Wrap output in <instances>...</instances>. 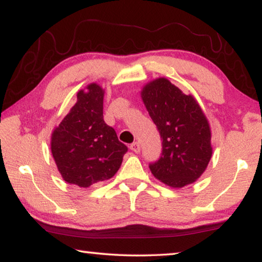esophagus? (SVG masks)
<instances>
[{
	"instance_id": "34e87169",
	"label": "esophagus",
	"mask_w": 262,
	"mask_h": 262,
	"mask_svg": "<svg viewBox=\"0 0 262 262\" xmlns=\"http://www.w3.org/2000/svg\"><path fill=\"white\" fill-rule=\"evenodd\" d=\"M129 148H130L132 151H134L136 154H139L141 151V145H140L139 142H134V143H132Z\"/></svg>"
}]
</instances>
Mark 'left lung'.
Instances as JSON below:
<instances>
[{"label":"left lung","mask_w":262,"mask_h":262,"mask_svg":"<svg viewBox=\"0 0 262 262\" xmlns=\"http://www.w3.org/2000/svg\"><path fill=\"white\" fill-rule=\"evenodd\" d=\"M142 100L162 137V155L149 167L155 178L173 188L196 181L212 154L210 127L200 105L161 77L141 91Z\"/></svg>","instance_id":"1"}]
</instances>
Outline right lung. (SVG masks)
<instances>
[{
    "label": "right lung",
    "mask_w": 262,
    "mask_h": 262,
    "mask_svg": "<svg viewBox=\"0 0 262 262\" xmlns=\"http://www.w3.org/2000/svg\"><path fill=\"white\" fill-rule=\"evenodd\" d=\"M104 90L91 83L52 134L51 150L57 170L68 184L86 188L111 179L128 148L103 117Z\"/></svg>",
    "instance_id": "add662e5"
}]
</instances>
